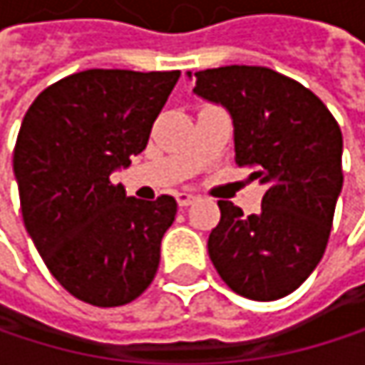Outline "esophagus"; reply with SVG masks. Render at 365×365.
Returning a JSON list of instances; mask_svg holds the SVG:
<instances>
[{
    "label": "esophagus",
    "instance_id": "esophagus-1",
    "mask_svg": "<svg viewBox=\"0 0 365 365\" xmlns=\"http://www.w3.org/2000/svg\"><path fill=\"white\" fill-rule=\"evenodd\" d=\"M175 198H178V205H180V207H187V205H192V202L196 200V196L190 194V192H178Z\"/></svg>",
    "mask_w": 365,
    "mask_h": 365
}]
</instances>
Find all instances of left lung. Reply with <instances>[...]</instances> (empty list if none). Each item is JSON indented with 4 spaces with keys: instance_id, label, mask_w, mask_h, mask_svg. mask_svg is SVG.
I'll list each match as a JSON object with an SVG mask.
<instances>
[{
    "instance_id": "8db88e82",
    "label": "left lung",
    "mask_w": 365,
    "mask_h": 365,
    "mask_svg": "<svg viewBox=\"0 0 365 365\" xmlns=\"http://www.w3.org/2000/svg\"><path fill=\"white\" fill-rule=\"evenodd\" d=\"M194 95L232 118L235 163L266 185L262 209L243 215L220 200L209 257L224 283L250 300H277L300 287L328 245L342 190V133L302 84L268 67L187 71Z\"/></svg>"
}]
</instances>
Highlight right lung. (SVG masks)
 Here are the masks:
<instances>
[{"instance_id": "1", "label": "right lung", "mask_w": 365, "mask_h": 365, "mask_svg": "<svg viewBox=\"0 0 365 365\" xmlns=\"http://www.w3.org/2000/svg\"><path fill=\"white\" fill-rule=\"evenodd\" d=\"M180 71L88 69L48 86L16 148L25 228L52 277L78 300L122 307L152 283L178 202L126 196L113 171L145 150Z\"/></svg>"}]
</instances>
